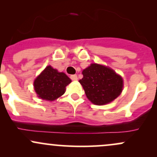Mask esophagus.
<instances>
[{"label": "esophagus", "instance_id": "1", "mask_svg": "<svg viewBox=\"0 0 157 157\" xmlns=\"http://www.w3.org/2000/svg\"><path fill=\"white\" fill-rule=\"evenodd\" d=\"M71 79L72 80H77V75H74L71 76Z\"/></svg>", "mask_w": 157, "mask_h": 157}]
</instances>
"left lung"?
Masks as SVG:
<instances>
[{
	"label": "left lung",
	"instance_id": "obj_1",
	"mask_svg": "<svg viewBox=\"0 0 157 157\" xmlns=\"http://www.w3.org/2000/svg\"><path fill=\"white\" fill-rule=\"evenodd\" d=\"M82 74L83 77L79 82L92 104H109L122 92L123 79L112 68L92 63L82 71Z\"/></svg>",
	"mask_w": 157,
	"mask_h": 157
}]
</instances>
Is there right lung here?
<instances>
[{
  "instance_id": "right-lung-1",
  "label": "right lung",
  "mask_w": 157,
  "mask_h": 157,
  "mask_svg": "<svg viewBox=\"0 0 157 157\" xmlns=\"http://www.w3.org/2000/svg\"><path fill=\"white\" fill-rule=\"evenodd\" d=\"M71 82V79L65 73L48 65L36 78L33 86L38 97L53 101L64 94L65 87Z\"/></svg>"
}]
</instances>
